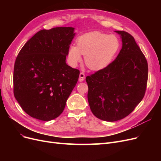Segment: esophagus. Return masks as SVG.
Returning a JSON list of instances; mask_svg holds the SVG:
<instances>
[{
	"mask_svg": "<svg viewBox=\"0 0 161 161\" xmlns=\"http://www.w3.org/2000/svg\"><path fill=\"white\" fill-rule=\"evenodd\" d=\"M85 73H84L83 72H80V75H79V80H80V82H82V81H83V80H85Z\"/></svg>",
	"mask_w": 161,
	"mask_h": 161,
	"instance_id": "34e87169",
	"label": "esophagus"
}]
</instances>
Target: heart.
I'll list each match as a JSON object with an SVG mask.
<instances>
[{"label":"heart","instance_id":"obj_1","mask_svg":"<svg viewBox=\"0 0 161 161\" xmlns=\"http://www.w3.org/2000/svg\"><path fill=\"white\" fill-rule=\"evenodd\" d=\"M119 47L120 42L116 36L92 31L78 38L76 46H70L68 56L70 64L75 66L81 62V54L84 55L86 65L91 70H98L110 64Z\"/></svg>","mask_w":161,"mask_h":161}]
</instances>
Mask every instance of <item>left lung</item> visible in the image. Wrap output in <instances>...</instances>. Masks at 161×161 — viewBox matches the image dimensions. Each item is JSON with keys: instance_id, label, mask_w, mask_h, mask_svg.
<instances>
[{"instance_id": "obj_1", "label": "left lung", "mask_w": 161, "mask_h": 161, "mask_svg": "<svg viewBox=\"0 0 161 161\" xmlns=\"http://www.w3.org/2000/svg\"><path fill=\"white\" fill-rule=\"evenodd\" d=\"M122 47L115 59L86 77L87 97L92 113L107 121L123 119L142 100L148 81L147 60L134 37L124 31Z\"/></svg>"}]
</instances>
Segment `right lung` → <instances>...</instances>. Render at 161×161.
Here are the masks:
<instances>
[{"label":"right lung","mask_w":161,"mask_h":161,"mask_svg":"<svg viewBox=\"0 0 161 161\" xmlns=\"http://www.w3.org/2000/svg\"><path fill=\"white\" fill-rule=\"evenodd\" d=\"M75 28L54 27L36 33L18 53L13 92L23 110L33 118L50 121L64 111L80 71L66 64Z\"/></svg>","instance_id":"right-lung-1"}]
</instances>
